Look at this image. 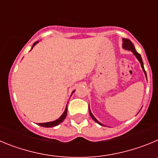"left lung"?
Listing matches in <instances>:
<instances>
[{"label": "left lung", "instance_id": "8db88e82", "mask_svg": "<svg viewBox=\"0 0 158 158\" xmlns=\"http://www.w3.org/2000/svg\"><path fill=\"white\" fill-rule=\"evenodd\" d=\"M123 48L125 49V50H127V51H131V52L133 53L134 55H135V56L136 57L137 59L139 60V62H140L141 66H142V70H143V72H144L145 75H146V80H147V77H146V71H145L144 65H143V62H142V57H141V55L139 54V53L137 52L136 50H135V46H134L133 43H131V40H128V39H123ZM89 114H90V115H91L92 118H93V120H94L96 123H98V124H100V126H104V124H102L101 123L99 122V121L97 120V119H96V118H95V116L93 115V113H92V111H91V110H90V108H89Z\"/></svg>", "mask_w": 158, "mask_h": 158}]
</instances>
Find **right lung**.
Returning <instances> with one entry per match:
<instances>
[{"label":"right lung","instance_id":"1","mask_svg":"<svg viewBox=\"0 0 158 158\" xmlns=\"http://www.w3.org/2000/svg\"><path fill=\"white\" fill-rule=\"evenodd\" d=\"M38 43H39V41H36L35 43H34V44L32 45V47H31V51L32 49H33V47H34ZM74 92H75V90H73V91L72 92V94H71V96H72L73 93H74ZM66 115H67V104H66V107H65V111H64V112L62 113V115H61L59 118H57L56 120L51 121V122H47V123H39L38 125H40V126H41V127H54L58 126V125H59L61 123L63 122L64 119H65V117H66Z\"/></svg>","mask_w":158,"mask_h":158}]
</instances>
